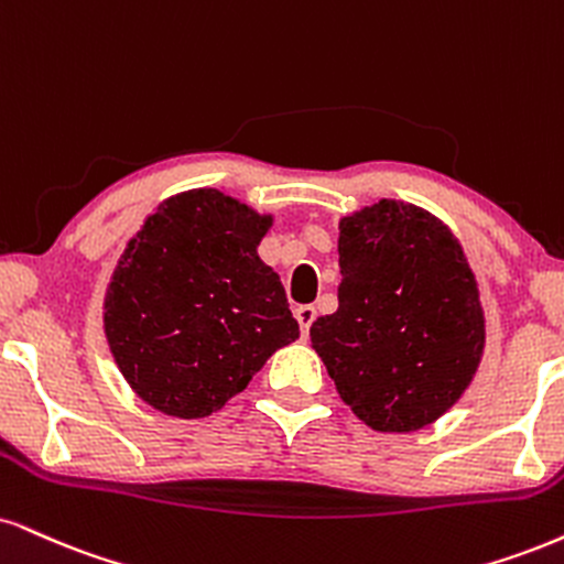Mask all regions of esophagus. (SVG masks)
I'll use <instances>...</instances> for the list:
<instances>
[{"label": "esophagus", "instance_id": "34e87169", "mask_svg": "<svg viewBox=\"0 0 564 564\" xmlns=\"http://www.w3.org/2000/svg\"><path fill=\"white\" fill-rule=\"evenodd\" d=\"M315 315H317V310L312 307V304H302V307H296V321H300L302 336L310 334V325H312V321H315Z\"/></svg>", "mask_w": 564, "mask_h": 564}]
</instances>
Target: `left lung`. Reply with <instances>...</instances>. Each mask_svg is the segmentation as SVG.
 <instances>
[{
    "mask_svg": "<svg viewBox=\"0 0 564 564\" xmlns=\"http://www.w3.org/2000/svg\"><path fill=\"white\" fill-rule=\"evenodd\" d=\"M338 310L310 325L338 397L378 433L436 423L486 347L463 243L429 209L381 199L338 220Z\"/></svg>",
    "mask_w": 564,
    "mask_h": 564,
    "instance_id": "8db88e82",
    "label": "left lung"
}]
</instances>
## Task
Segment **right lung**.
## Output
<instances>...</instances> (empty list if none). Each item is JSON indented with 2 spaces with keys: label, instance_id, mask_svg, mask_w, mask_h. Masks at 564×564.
<instances>
[{
  "label": "right lung",
  "instance_id": "1",
  "mask_svg": "<svg viewBox=\"0 0 564 564\" xmlns=\"http://www.w3.org/2000/svg\"><path fill=\"white\" fill-rule=\"evenodd\" d=\"M273 215L217 188L160 202L105 294V336L141 402L196 420L300 338L281 278L257 254Z\"/></svg>",
  "mask_w": 564,
  "mask_h": 564
}]
</instances>
